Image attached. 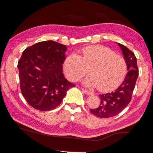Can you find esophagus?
<instances>
[{
	"mask_svg": "<svg viewBox=\"0 0 153 153\" xmlns=\"http://www.w3.org/2000/svg\"><path fill=\"white\" fill-rule=\"evenodd\" d=\"M81 90H82L83 92H84L85 93V94H88V95H92V94H94V93H93L92 91H90V90H86V89L82 88H81Z\"/></svg>",
	"mask_w": 153,
	"mask_h": 153,
	"instance_id": "esophagus-1",
	"label": "esophagus"
}]
</instances>
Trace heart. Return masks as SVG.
<instances>
[{
    "instance_id": "b5f03b06",
    "label": "heart",
    "mask_w": 153,
    "mask_h": 153,
    "mask_svg": "<svg viewBox=\"0 0 153 153\" xmlns=\"http://www.w3.org/2000/svg\"><path fill=\"white\" fill-rule=\"evenodd\" d=\"M80 56L72 53L63 63L66 77L76 82L88 74L85 85L98 87L101 91L113 90L123 81L126 76L127 63L123 56L102 45L86 46L81 49Z\"/></svg>"
}]
</instances>
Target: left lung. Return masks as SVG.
Wrapping results in <instances>:
<instances>
[{"label": "left lung", "mask_w": 153, "mask_h": 153, "mask_svg": "<svg viewBox=\"0 0 153 153\" xmlns=\"http://www.w3.org/2000/svg\"><path fill=\"white\" fill-rule=\"evenodd\" d=\"M120 46L127 63L128 72L120 87L115 91L100 94V105L94 109H90V112L98 117H111L118 115L125 108L131 101L137 78L138 76V69L137 60L132 51L117 43Z\"/></svg>", "instance_id": "8db88e82"}]
</instances>
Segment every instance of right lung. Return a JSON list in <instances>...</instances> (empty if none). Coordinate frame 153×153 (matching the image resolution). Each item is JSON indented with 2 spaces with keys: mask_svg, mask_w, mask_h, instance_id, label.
<instances>
[{
  "mask_svg": "<svg viewBox=\"0 0 153 153\" xmlns=\"http://www.w3.org/2000/svg\"><path fill=\"white\" fill-rule=\"evenodd\" d=\"M67 46L53 40L27 48L18 61L21 91L28 104L48 111L57 107L75 84L65 78L63 63Z\"/></svg>",
  "mask_w": 153,
  "mask_h": 153,
  "instance_id": "1",
  "label": "right lung"
}]
</instances>
